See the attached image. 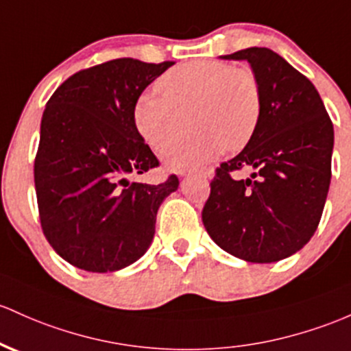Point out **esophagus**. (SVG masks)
<instances>
[{"instance_id": "esophagus-1", "label": "esophagus", "mask_w": 351, "mask_h": 351, "mask_svg": "<svg viewBox=\"0 0 351 351\" xmlns=\"http://www.w3.org/2000/svg\"><path fill=\"white\" fill-rule=\"evenodd\" d=\"M198 176H202V178H210V171H202V173H198Z\"/></svg>"}]
</instances>
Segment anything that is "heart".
<instances>
[{
  "instance_id": "obj_1",
  "label": "heart",
  "mask_w": 351,
  "mask_h": 351,
  "mask_svg": "<svg viewBox=\"0 0 351 351\" xmlns=\"http://www.w3.org/2000/svg\"><path fill=\"white\" fill-rule=\"evenodd\" d=\"M161 95L143 93L133 110L134 125L155 152L169 149V168H199L225 152L245 148L261 118V93L250 69L223 61H193L168 69L156 83Z\"/></svg>"
}]
</instances>
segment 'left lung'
Wrapping results in <instances>:
<instances>
[{"label":"left lung","instance_id":"left-lung-1","mask_svg":"<svg viewBox=\"0 0 351 351\" xmlns=\"http://www.w3.org/2000/svg\"><path fill=\"white\" fill-rule=\"evenodd\" d=\"M219 58L248 61L261 118L252 141L217 168L203 225L230 255L273 263L317 232L332 180V119L313 83L271 49L253 46ZM241 167L254 171L246 180L231 176Z\"/></svg>","mask_w":351,"mask_h":351}]
</instances>
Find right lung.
Masks as SVG:
<instances>
[{
  "label": "right lung",
  "instance_id": "right-lung-1",
  "mask_svg": "<svg viewBox=\"0 0 351 351\" xmlns=\"http://www.w3.org/2000/svg\"><path fill=\"white\" fill-rule=\"evenodd\" d=\"M171 64L106 61L69 76L46 103L34 188L46 240L73 267L118 271L152 245L158 208L180 182L130 183L128 175L158 167L133 110Z\"/></svg>",
  "mask_w": 351,
  "mask_h": 351
}]
</instances>
